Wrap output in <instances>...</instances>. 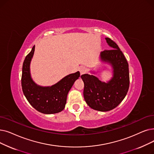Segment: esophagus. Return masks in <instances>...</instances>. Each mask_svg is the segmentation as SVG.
<instances>
[{"mask_svg":"<svg viewBox=\"0 0 154 154\" xmlns=\"http://www.w3.org/2000/svg\"><path fill=\"white\" fill-rule=\"evenodd\" d=\"M79 71L80 73H81V74H84L85 73H86L87 72V69L85 67V66H81V67L79 68Z\"/></svg>","mask_w":154,"mask_h":154,"instance_id":"obj_1","label":"esophagus"}]
</instances>
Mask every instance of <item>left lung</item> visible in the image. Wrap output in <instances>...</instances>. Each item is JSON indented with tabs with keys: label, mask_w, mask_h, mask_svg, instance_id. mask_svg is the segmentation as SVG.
I'll return each mask as SVG.
<instances>
[{
	"label": "left lung",
	"mask_w": 154,
	"mask_h": 154,
	"mask_svg": "<svg viewBox=\"0 0 154 154\" xmlns=\"http://www.w3.org/2000/svg\"><path fill=\"white\" fill-rule=\"evenodd\" d=\"M106 42L111 50L101 53V60L109 63L113 69V76L107 83L101 82L93 75L81 76L84 83V97L93 109L108 111L117 107L128 92L130 85L128 63L117 44L109 38Z\"/></svg>",
	"instance_id": "8db88e82"
}]
</instances>
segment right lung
Returning a JSON list of instances; mask_svg holds the SVG:
<instances>
[{"label": "right lung", "instance_id": "1", "mask_svg": "<svg viewBox=\"0 0 154 154\" xmlns=\"http://www.w3.org/2000/svg\"><path fill=\"white\" fill-rule=\"evenodd\" d=\"M35 52V46L23 65L21 85L24 94L29 104L38 111L44 114H54L62 111L65 106L67 94L80 77V72L71 73L51 87L38 85L30 74V63Z\"/></svg>", "mask_w": 154, "mask_h": 154}]
</instances>
